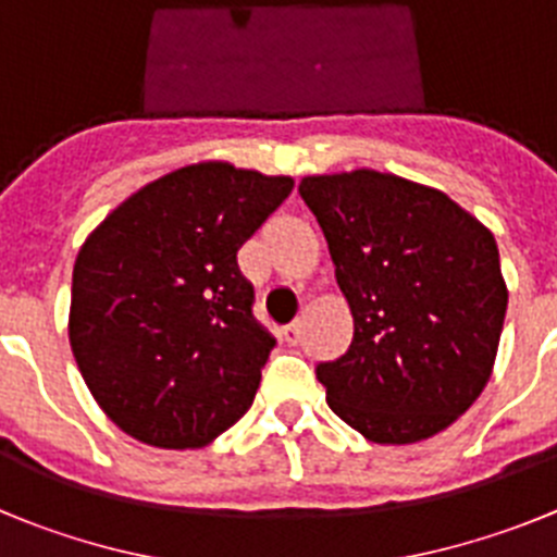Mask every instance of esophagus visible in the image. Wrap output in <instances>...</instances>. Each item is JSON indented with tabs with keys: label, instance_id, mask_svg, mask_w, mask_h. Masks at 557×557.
Here are the masks:
<instances>
[{
	"label": "esophagus",
	"instance_id": "34e87169",
	"mask_svg": "<svg viewBox=\"0 0 557 557\" xmlns=\"http://www.w3.org/2000/svg\"><path fill=\"white\" fill-rule=\"evenodd\" d=\"M284 339H287L289 346H295L301 339V321H293L289 326H284Z\"/></svg>",
	"mask_w": 557,
	"mask_h": 557
}]
</instances>
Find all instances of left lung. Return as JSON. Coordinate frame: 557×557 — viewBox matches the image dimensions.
<instances>
[{
    "label": "left lung",
    "instance_id": "8db88e82",
    "mask_svg": "<svg viewBox=\"0 0 557 557\" xmlns=\"http://www.w3.org/2000/svg\"><path fill=\"white\" fill-rule=\"evenodd\" d=\"M354 339L318 366L326 401L373 444L444 432L488 385L508 309L496 239L449 195L391 172L307 175Z\"/></svg>",
    "mask_w": 557,
    "mask_h": 557
}]
</instances>
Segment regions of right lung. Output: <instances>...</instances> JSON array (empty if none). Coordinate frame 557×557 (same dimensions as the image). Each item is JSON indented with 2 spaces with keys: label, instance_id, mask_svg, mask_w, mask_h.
Here are the masks:
<instances>
[{
  "label": "right lung",
  "instance_id": "obj_1",
  "mask_svg": "<svg viewBox=\"0 0 557 557\" xmlns=\"http://www.w3.org/2000/svg\"><path fill=\"white\" fill-rule=\"evenodd\" d=\"M295 181L200 161L133 191L86 236L69 343L113 424L200 449L248 412L275 339L256 323L236 250Z\"/></svg>",
  "mask_w": 557,
  "mask_h": 557
}]
</instances>
